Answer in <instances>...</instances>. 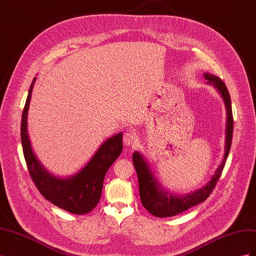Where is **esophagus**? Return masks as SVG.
<instances>
[{"label":"esophagus","mask_w":256,"mask_h":256,"mask_svg":"<svg viewBox=\"0 0 256 256\" xmlns=\"http://www.w3.org/2000/svg\"><path fill=\"white\" fill-rule=\"evenodd\" d=\"M138 142V136L134 131H127L124 134V143L126 146H134Z\"/></svg>","instance_id":"obj_1"}]
</instances>
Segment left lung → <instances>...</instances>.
I'll return each instance as SVG.
<instances>
[{"label": "left lung", "mask_w": 256, "mask_h": 256, "mask_svg": "<svg viewBox=\"0 0 256 256\" xmlns=\"http://www.w3.org/2000/svg\"><path fill=\"white\" fill-rule=\"evenodd\" d=\"M204 78L207 80L208 84H212L216 88H218L220 94L226 102V154L219 168H216L212 178L204 188L200 189L196 192H192L187 196H171L164 190L160 189L156 180H154L150 170L147 166L146 161L138 152H134L132 161L136 168L138 180V190H140V198L143 206L150 212L152 216L158 218H166V216H173L180 214L187 209L196 206L200 203H203L207 198L210 196L216 184L218 182L219 178L222 174V171L226 166V162L228 156L230 148L232 145V138H233V112H232L230 96L228 90L226 83L220 78L209 74H205Z\"/></svg>", "instance_id": "1"}]
</instances>
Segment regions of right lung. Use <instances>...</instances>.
Wrapping results in <instances>:
<instances>
[{
    "label": "right lung",
    "instance_id": "add662e5",
    "mask_svg": "<svg viewBox=\"0 0 256 256\" xmlns=\"http://www.w3.org/2000/svg\"><path fill=\"white\" fill-rule=\"evenodd\" d=\"M35 81L36 78L30 86L21 120V143L28 173L46 200L68 212L85 214L97 206L102 198L104 176L122 152V134L108 138L88 164L76 175L66 180L51 175L33 152L26 129L28 111Z\"/></svg>",
    "mask_w": 256,
    "mask_h": 256
}]
</instances>
